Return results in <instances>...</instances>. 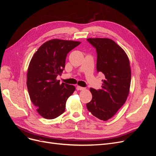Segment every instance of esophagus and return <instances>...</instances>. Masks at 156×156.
<instances>
[{"instance_id":"34e87169","label":"esophagus","mask_w":156,"mask_h":156,"mask_svg":"<svg viewBox=\"0 0 156 156\" xmlns=\"http://www.w3.org/2000/svg\"><path fill=\"white\" fill-rule=\"evenodd\" d=\"M76 89H77V90H84V89H85V88H83V87H81L77 86V87H76Z\"/></svg>"}]
</instances>
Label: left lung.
Instances as JSON below:
<instances>
[{
    "label": "left lung",
    "instance_id": "obj_1",
    "mask_svg": "<svg viewBox=\"0 0 156 156\" xmlns=\"http://www.w3.org/2000/svg\"><path fill=\"white\" fill-rule=\"evenodd\" d=\"M96 49L97 72L102 73L101 89L90 88L92 100L87 103L89 112L107 121L124 104L129 92L131 68L128 57L121 47L108 38H88Z\"/></svg>",
    "mask_w": 156,
    "mask_h": 156
}]
</instances>
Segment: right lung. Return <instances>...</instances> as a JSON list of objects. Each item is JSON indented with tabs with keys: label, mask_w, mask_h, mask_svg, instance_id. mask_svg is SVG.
<instances>
[{
	"label": "right lung",
	"mask_w": 156,
	"mask_h": 156,
	"mask_svg": "<svg viewBox=\"0 0 156 156\" xmlns=\"http://www.w3.org/2000/svg\"><path fill=\"white\" fill-rule=\"evenodd\" d=\"M80 44L53 39L42 44L32 56L27 85L31 101L44 119H54L62 115L68 98L75 91L74 86L60 84L56 77L63 72L68 53Z\"/></svg>",
	"instance_id": "1"
}]
</instances>
